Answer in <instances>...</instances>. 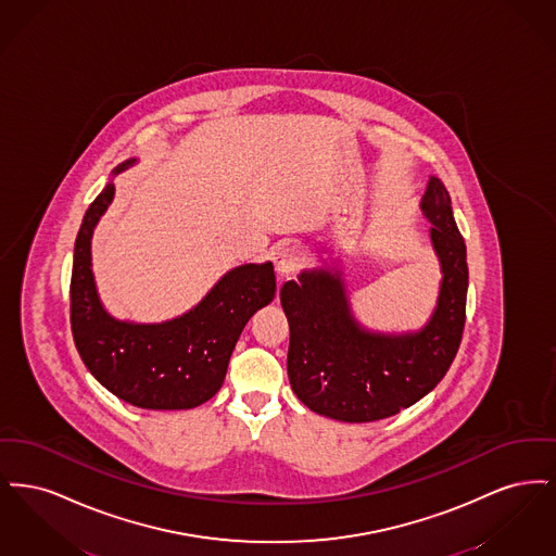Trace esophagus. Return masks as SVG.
Segmentation results:
<instances>
[{
	"label": "esophagus",
	"mask_w": 556,
	"mask_h": 556,
	"mask_svg": "<svg viewBox=\"0 0 556 556\" xmlns=\"http://www.w3.org/2000/svg\"><path fill=\"white\" fill-rule=\"evenodd\" d=\"M275 270L281 275V277H288L291 275L295 268H298V263H300V252L295 250V248H291V245H286V248H279L277 252H275Z\"/></svg>",
	"instance_id": "34e87169"
}]
</instances>
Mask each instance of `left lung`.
<instances>
[{
  "mask_svg": "<svg viewBox=\"0 0 556 556\" xmlns=\"http://www.w3.org/2000/svg\"><path fill=\"white\" fill-rule=\"evenodd\" d=\"M421 211L431 223L442 283L435 311L419 331L363 327L350 311L338 268L302 270L298 281L283 283L291 390L318 415L345 424L388 419L427 396L450 369L465 329L467 245L438 177H429Z\"/></svg>",
  "mask_w": 556,
  "mask_h": 556,
  "instance_id": "1",
  "label": "left lung"
}]
</instances>
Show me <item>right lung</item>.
<instances>
[{"mask_svg":"<svg viewBox=\"0 0 556 556\" xmlns=\"http://www.w3.org/2000/svg\"><path fill=\"white\" fill-rule=\"evenodd\" d=\"M135 162H121L114 175ZM112 198L114 184H108L85 212L75 241L71 277L75 345L85 367L108 392L132 406L195 408L220 390L245 323L275 298L273 263L231 268L181 317L164 323L118 320L104 308L91 270V236Z\"/></svg>","mask_w":556,"mask_h":556,"instance_id":"1","label":"right lung"}]
</instances>
